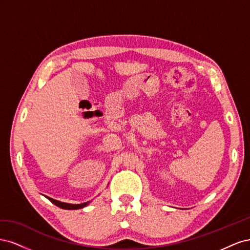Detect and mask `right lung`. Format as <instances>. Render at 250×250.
Here are the masks:
<instances>
[{
    "label": "right lung",
    "mask_w": 250,
    "mask_h": 250,
    "mask_svg": "<svg viewBox=\"0 0 250 250\" xmlns=\"http://www.w3.org/2000/svg\"><path fill=\"white\" fill-rule=\"evenodd\" d=\"M46 197L52 203H54L55 206H57L58 208H62L63 209H79V208H85L86 206H88L90 202H92V200H90V201H86V202H83V203H80V204H72V203H66V202H62V201L55 200V199H53L51 197H48V196H46Z\"/></svg>",
    "instance_id": "1"
}]
</instances>
